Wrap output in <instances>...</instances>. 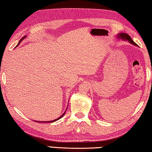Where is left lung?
I'll use <instances>...</instances> for the list:
<instances>
[{
  "mask_svg": "<svg viewBox=\"0 0 152 152\" xmlns=\"http://www.w3.org/2000/svg\"><path fill=\"white\" fill-rule=\"evenodd\" d=\"M116 38H117L118 39H121L124 41H128L130 44H133V45H134V46H137V45L135 42L133 41V39H131V37L129 36L128 34H126L125 33H119V34H118L117 35H116Z\"/></svg>",
  "mask_w": 152,
  "mask_h": 152,
  "instance_id": "obj_1",
  "label": "left lung"
}]
</instances>
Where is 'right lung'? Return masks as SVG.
I'll list each match as a JSON object with an SVG mask.
<instances>
[{"label": "right lung", "mask_w": 152, "mask_h": 152, "mask_svg": "<svg viewBox=\"0 0 152 152\" xmlns=\"http://www.w3.org/2000/svg\"><path fill=\"white\" fill-rule=\"evenodd\" d=\"M24 38H26V36H25V37H23V38H22V39H21V40H20L19 42V43H18V44H17V46H19V44H20V43H21V41L22 40H23V39H24ZM16 46V47H17ZM66 109H67V107H66ZM66 110L65 111H64V113L63 114H62V115L61 116H60V117H58V118H56V119H55V120H53V121H36V122H37V123H53V122H55V121H58V120H59V119L60 118H61L62 117H63V116L64 115V114H65V112H66Z\"/></svg>", "instance_id": "1"}]
</instances>
